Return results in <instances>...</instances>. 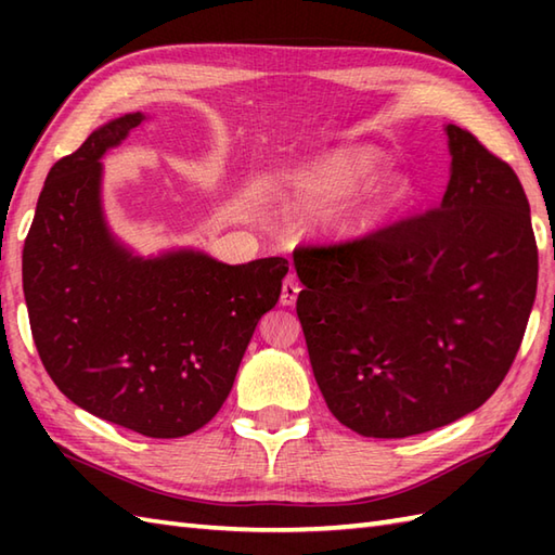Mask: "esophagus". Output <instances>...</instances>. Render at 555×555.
Here are the masks:
<instances>
[{
  "instance_id": "1",
  "label": "esophagus",
  "mask_w": 555,
  "mask_h": 555,
  "mask_svg": "<svg viewBox=\"0 0 555 555\" xmlns=\"http://www.w3.org/2000/svg\"><path fill=\"white\" fill-rule=\"evenodd\" d=\"M298 293H300V286H298V279L296 276H286L284 286H281V305L284 308H291V305H296L298 300Z\"/></svg>"
}]
</instances>
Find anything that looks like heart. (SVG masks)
Here are the masks:
<instances>
[{"label":"heart","mask_w":555,"mask_h":555,"mask_svg":"<svg viewBox=\"0 0 555 555\" xmlns=\"http://www.w3.org/2000/svg\"><path fill=\"white\" fill-rule=\"evenodd\" d=\"M384 155L370 145H352L336 150L322 162L291 176V185L300 197L314 205L336 203L360 191L352 203L328 219V231L338 241H352L367 235L382 221L405 205L410 181L403 173H382Z\"/></svg>","instance_id":"obj_1"}]
</instances>
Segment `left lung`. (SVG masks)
Segmentation results:
<instances>
[{"label":"left lung","mask_w":555,"mask_h":555,"mask_svg":"<svg viewBox=\"0 0 555 555\" xmlns=\"http://www.w3.org/2000/svg\"><path fill=\"white\" fill-rule=\"evenodd\" d=\"M443 131L451 179L439 209L293 255L317 386L340 424L372 439L439 429L485 403L537 296L520 179L473 133Z\"/></svg>","instance_id":"8db88e82"}]
</instances>
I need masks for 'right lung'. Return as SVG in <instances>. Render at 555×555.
Returning <instances> with one entry per match:
<instances>
[{
  "label": "right lung",
  "mask_w": 555,
  "mask_h": 555,
  "mask_svg": "<svg viewBox=\"0 0 555 555\" xmlns=\"http://www.w3.org/2000/svg\"><path fill=\"white\" fill-rule=\"evenodd\" d=\"M147 119L131 112L102 124L47 173L23 247V293L59 391L100 420L179 439L229 398L288 262L227 264L197 247L145 257L112 231L102 159Z\"/></svg>",
  "instance_id": "right-lung-1"
}]
</instances>
